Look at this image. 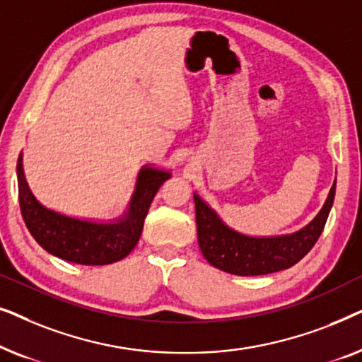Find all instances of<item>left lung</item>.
<instances>
[{"mask_svg": "<svg viewBox=\"0 0 362 362\" xmlns=\"http://www.w3.org/2000/svg\"><path fill=\"white\" fill-rule=\"evenodd\" d=\"M336 181L331 186L323 207L303 229L288 235L250 237L227 227L221 217L194 194L197 240L204 259L212 267L232 275H267L293 267L311 250L334 201Z\"/></svg>", "mask_w": 362, "mask_h": 362, "instance_id": "1", "label": "left lung"}]
</instances>
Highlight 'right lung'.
<instances>
[{"mask_svg":"<svg viewBox=\"0 0 362 362\" xmlns=\"http://www.w3.org/2000/svg\"><path fill=\"white\" fill-rule=\"evenodd\" d=\"M18 192L21 214L28 230L39 245L59 259L81 265H107L130 254L140 240L143 222L163 182L171 173L141 168L127 214L115 222H92L59 214L39 202L29 189L19 155Z\"/></svg>","mask_w":362,"mask_h":362,"instance_id":"obj_1","label":"right lung"}]
</instances>
